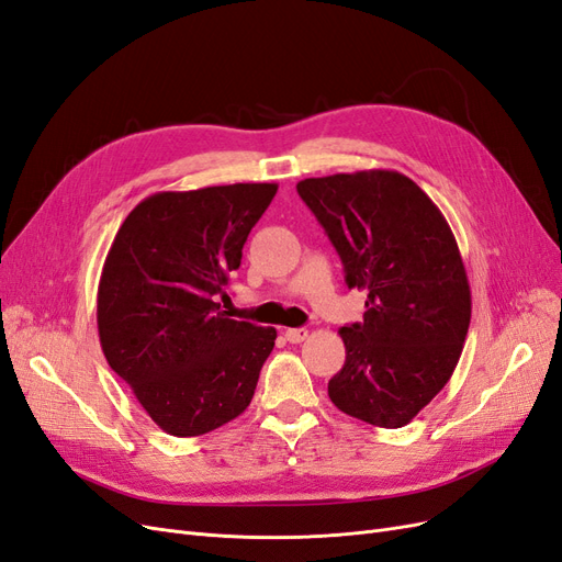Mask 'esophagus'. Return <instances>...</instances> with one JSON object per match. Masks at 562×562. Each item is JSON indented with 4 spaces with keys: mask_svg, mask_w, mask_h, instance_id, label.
<instances>
[{
    "mask_svg": "<svg viewBox=\"0 0 562 562\" xmlns=\"http://www.w3.org/2000/svg\"><path fill=\"white\" fill-rule=\"evenodd\" d=\"M283 335H285V339L291 345H300V342H304V339L310 337V330L307 328H288Z\"/></svg>",
    "mask_w": 562,
    "mask_h": 562,
    "instance_id": "34e87169",
    "label": "esophagus"
}]
</instances>
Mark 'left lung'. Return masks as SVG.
I'll list each match as a JSON object with an SVG mask.
<instances>
[{
    "instance_id": "8db88e82",
    "label": "left lung",
    "mask_w": 562,
    "mask_h": 562,
    "mask_svg": "<svg viewBox=\"0 0 562 562\" xmlns=\"http://www.w3.org/2000/svg\"><path fill=\"white\" fill-rule=\"evenodd\" d=\"M297 194L342 258L347 285L368 293L363 323L339 328L347 361L328 396L372 427H405L448 384L469 333L471 288L448 220L384 168L300 180Z\"/></svg>"
}]
</instances>
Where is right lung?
<instances>
[{
    "instance_id": "obj_1",
    "label": "right lung",
    "mask_w": 562,
    "mask_h": 562,
    "mask_svg": "<svg viewBox=\"0 0 562 562\" xmlns=\"http://www.w3.org/2000/svg\"><path fill=\"white\" fill-rule=\"evenodd\" d=\"M277 190L157 192L114 236L98 283L100 347L166 434H209L250 405L277 328L229 318L215 297Z\"/></svg>"
}]
</instances>
